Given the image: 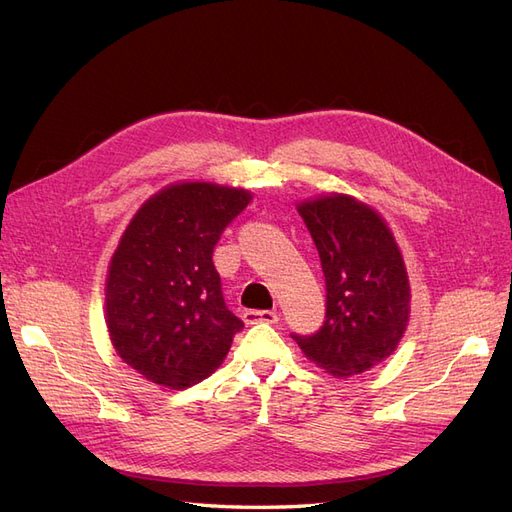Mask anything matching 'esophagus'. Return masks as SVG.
Masks as SVG:
<instances>
[{"label":"esophagus","mask_w":512,"mask_h":512,"mask_svg":"<svg viewBox=\"0 0 512 512\" xmlns=\"http://www.w3.org/2000/svg\"><path fill=\"white\" fill-rule=\"evenodd\" d=\"M245 324H258V322H265V324H275L280 320L275 312H269V309H247L243 314Z\"/></svg>","instance_id":"34e87169"}]
</instances>
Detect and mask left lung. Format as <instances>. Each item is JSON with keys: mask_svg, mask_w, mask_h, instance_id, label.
Listing matches in <instances>:
<instances>
[{"mask_svg": "<svg viewBox=\"0 0 512 512\" xmlns=\"http://www.w3.org/2000/svg\"><path fill=\"white\" fill-rule=\"evenodd\" d=\"M327 282V316L314 335H292L309 361L335 378L382 363L399 346L410 318L404 256L382 215L348 194L303 200Z\"/></svg>", "mask_w": 512, "mask_h": 512, "instance_id": "left-lung-1", "label": "left lung"}]
</instances>
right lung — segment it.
<instances>
[{
    "label": "right lung",
    "instance_id": "1",
    "mask_svg": "<svg viewBox=\"0 0 512 512\" xmlns=\"http://www.w3.org/2000/svg\"><path fill=\"white\" fill-rule=\"evenodd\" d=\"M243 188L183 181L134 213L106 275L111 344L138 374L166 389L211 376L243 322L222 297L213 247L247 207Z\"/></svg>",
    "mask_w": 512,
    "mask_h": 512
}]
</instances>
